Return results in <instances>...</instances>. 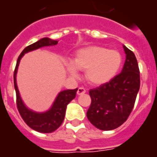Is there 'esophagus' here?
<instances>
[{
  "label": "esophagus",
  "instance_id": "obj_1",
  "mask_svg": "<svg viewBox=\"0 0 157 157\" xmlns=\"http://www.w3.org/2000/svg\"><path fill=\"white\" fill-rule=\"evenodd\" d=\"M85 92H86V89H85L84 87H80L78 88V91H77L78 95H82V94H83V93H85Z\"/></svg>",
  "mask_w": 157,
  "mask_h": 157
}]
</instances>
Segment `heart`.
<instances>
[{
  "label": "heart",
  "mask_w": 157,
  "mask_h": 157,
  "mask_svg": "<svg viewBox=\"0 0 157 157\" xmlns=\"http://www.w3.org/2000/svg\"><path fill=\"white\" fill-rule=\"evenodd\" d=\"M122 64L123 56L119 51L93 46L78 51L74 63L67 62L66 67L74 77L77 76V69L86 70L85 78L90 84L102 85L116 76Z\"/></svg>",
  "instance_id": "heart-1"
}]
</instances>
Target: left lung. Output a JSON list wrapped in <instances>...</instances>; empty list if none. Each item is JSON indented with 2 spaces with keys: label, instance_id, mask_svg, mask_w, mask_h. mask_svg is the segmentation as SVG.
I'll return each mask as SVG.
<instances>
[{
  "label": "left lung",
  "instance_id": "left-lung-1",
  "mask_svg": "<svg viewBox=\"0 0 157 157\" xmlns=\"http://www.w3.org/2000/svg\"><path fill=\"white\" fill-rule=\"evenodd\" d=\"M124 49L126 59L121 73L110 82L89 91L92 102L87 117L101 130L117 128L127 120L140 88V73L135 55L125 46Z\"/></svg>",
  "mask_w": 157,
  "mask_h": 157
}]
</instances>
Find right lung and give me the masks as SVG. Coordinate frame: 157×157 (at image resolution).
<instances>
[{
    "label": "right lung",
    "mask_w": 157,
    "mask_h": 157,
    "mask_svg": "<svg viewBox=\"0 0 157 157\" xmlns=\"http://www.w3.org/2000/svg\"><path fill=\"white\" fill-rule=\"evenodd\" d=\"M58 43L57 41L52 40L48 37L42 38L37 42L29 45L25 47L24 51L21 52L17 59L16 66L14 71V86L15 92H16V105L17 109L19 110V114L21 115L24 121L29 125V127L34 130L40 132V133H52L56 130L59 126L62 124L63 120L65 119V110L66 106L71 101L75 98L78 88L72 90H65L62 91L57 96L56 99L52 107L48 111L44 113H36L32 110H29L24 105L19 96V90L16 84V73L17 69L19 66V61L22 56L25 53L33 50L38 49L40 47H46V46H54Z\"/></svg>",
    "instance_id": "right-lung-1"
}]
</instances>
